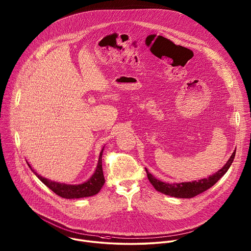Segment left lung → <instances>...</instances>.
<instances>
[{
	"mask_svg": "<svg viewBox=\"0 0 251 251\" xmlns=\"http://www.w3.org/2000/svg\"><path fill=\"white\" fill-rule=\"evenodd\" d=\"M236 155V151L233 152L227 163L216 173L210 175L208 178H204L199 181H193V182H182V183H165L160 180H157L155 177H153L146 168L148 178L151 182V184L153 186V188L166 195L170 196L173 198H178V199H192L206 190L210 189L213 185H215L229 170L230 166L232 165L234 158Z\"/></svg>",
	"mask_w": 251,
	"mask_h": 251,
	"instance_id": "left-lung-1",
	"label": "left lung"
}]
</instances>
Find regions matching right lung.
<instances>
[{
    "instance_id": "1",
    "label": "right lung",
    "mask_w": 251,
    "mask_h": 251,
    "mask_svg": "<svg viewBox=\"0 0 251 251\" xmlns=\"http://www.w3.org/2000/svg\"><path fill=\"white\" fill-rule=\"evenodd\" d=\"M104 147L102 148L100 156H99V161L97 164V168L94 172V174L91 176V178L79 185H68L64 183H57L51 180H49L47 178H44L35 172L30 164L27 162L28 166L31 168L33 173L39 178V180L44 183L50 190H51L54 194L57 196L67 199V200H72V199H81V198H88V197H93L97 195L102 186L104 185V176L102 172V165H101V156H102V151H103Z\"/></svg>"
}]
</instances>
